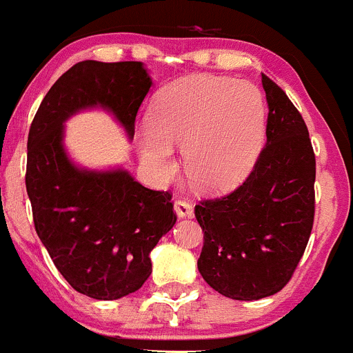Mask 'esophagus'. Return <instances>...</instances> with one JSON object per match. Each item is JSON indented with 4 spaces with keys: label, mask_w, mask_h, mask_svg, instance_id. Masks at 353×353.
Segmentation results:
<instances>
[{
    "label": "esophagus",
    "mask_w": 353,
    "mask_h": 353,
    "mask_svg": "<svg viewBox=\"0 0 353 353\" xmlns=\"http://www.w3.org/2000/svg\"><path fill=\"white\" fill-rule=\"evenodd\" d=\"M174 212H176V215L179 216V219H184V216H193V205H191L190 201H186V199H176L174 201Z\"/></svg>",
    "instance_id": "obj_1"
}]
</instances>
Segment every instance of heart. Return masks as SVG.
I'll return each mask as SVG.
<instances>
[{"label": "heart", "mask_w": 353, "mask_h": 353, "mask_svg": "<svg viewBox=\"0 0 353 353\" xmlns=\"http://www.w3.org/2000/svg\"><path fill=\"white\" fill-rule=\"evenodd\" d=\"M141 163L157 179L176 172V150L203 191H225L243 183L265 145V102L249 81L193 77L157 95L150 123L137 134Z\"/></svg>", "instance_id": "heart-1"}]
</instances>
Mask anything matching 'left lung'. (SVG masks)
Returning a JSON list of instances; mask_svg holds the SVG:
<instances>
[{"label": "left lung", "instance_id": "1", "mask_svg": "<svg viewBox=\"0 0 353 353\" xmlns=\"http://www.w3.org/2000/svg\"><path fill=\"white\" fill-rule=\"evenodd\" d=\"M268 102L266 145L254 169L230 194L194 208L203 229L198 270L219 294L258 301L294 275L314 222L316 159L301 112L261 74Z\"/></svg>", "mask_w": 353, "mask_h": 353}]
</instances>
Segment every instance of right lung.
<instances>
[{
	"label": "right lung",
	"instance_id": "right-lung-1",
	"mask_svg": "<svg viewBox=\"0 0 353 353\" xmlns=\"http://www.w3.org/2000/svg\"><path fill=\"white\" fill-rule=\"evenodd\" d=\"M152 85L140 61L77 63L46 94L28 131L25 184L35 232L66 282L97 301H116L147 282L152 249L176 213L167 191L141 186L123 167L77 165L65 148V123L104 109L133 140Z\"/></svg>",
	"mask_w": 353,
	"mask_h": 353
}]
</instances>
